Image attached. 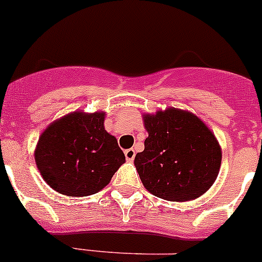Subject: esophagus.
I'll return each mask as SVG.
<instances>
[{"label":"esophagus","instance_id":"obj_1","mask_svg":"<svg viewBox=\"0 0 262 262\" xmlns=\"http://www.w3.org/2000/svg\"><path fill=\"white\" fill-rule=\"evenodd\" d=\"M135 155L136 152L134 148H129V149H126V151H124V156H126L127 161H133V160L135 159Z\"/></svg>","mask_w":262,"mask_h":262}]
</instances>
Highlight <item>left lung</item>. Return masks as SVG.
<instances>
[{
	"label": "left lung",
	"mask_w": 262,
	"mask_h": 262,
	"mask_svg": "<svg viewBox=\"0 0 262 262\" xmlns=\"http://www.w3.org/2000/svg\"><path fill=\"white\" fill-rule=\"evenodd\" d=\"M143 120L148 138L134 163L145 189L172 202L195 200L209 190L222 163L211 129L190 111L174 107L144 114Z\"/></svg>",
	"instance_id": "8db88e82"
}]
</instances>
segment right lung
Masks as SVG:
<instances>
[{"instance_id":"1","label":"right lung","mask_w":262,"mask_h":262,"mask_svg":"<svg viewBox=\"0 0 262 262\" xmlns=\"http://www.w3.org/2000/svg\"><path fill=\"white\" fill-rule=\"evenodd\" d=\"M103 122V111H75L43 131L35 148V163L53 190L68 196L98 193L126 161Z\"/></svg>"}]
</instances>
